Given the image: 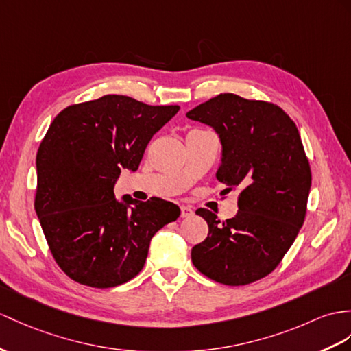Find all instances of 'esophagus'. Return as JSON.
<instances>
[{"label":"esophagus","instance_id":"obj_1","mask_svg":"<svg viewBox=\"0 0 351 351\" xmlns=\"http://www.w3.org/2000/svg\"><path fill=\"white\" fill-rule=\"evenodd\" d=\"M180 210H182V217L193 216V210H192L191 205H180Z\"/></svg>","mask_w":351,"mask_h":351}]
</instances>
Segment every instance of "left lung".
Returning <instances> with one entry per match:
<instances>
[{
	"instance_id": "left-lung-1",
	"label": "left lung",
	"mask_w": 351,
	"mask_h": 351,
	"mask_svg": "<svg viewBox=\"0 0 351 351\" xmlns=\"http://www.w3.org/2000/svg\"><path fill=\"white\" fill-rule=\"evenodd\" d=\"M211 126L221 143L217 180L221 193L238 189V213L220 221L196 210L208 237L192 249L195 268L228 286H244L277 268L301 229L311 187V169L301 136L272 102L235 93L202 102L186 114Z\"/></svg>"
}]
</instances>
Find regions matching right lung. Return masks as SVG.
I'll use <instances>...</instances> for the list:
<instances>
[{"label":"right lung","instance_id":"right-lung-1","mask_svg":"<svg viewBox=\"0 0 351 351\" xmlns=\"http://www.w3.org/2000/svg\"><path fill=\"white\" fill-rule=\"evenodd\" d=\"M178 106H147L104 95L64 108L37 152L36 213L49 249L65 274L107 289L143 269L150 240L180 208L160 198L114 196L122 168L136 171L152 136Z\"/></svg>","mask_w":351,"mask_h":351}]
</instances>
